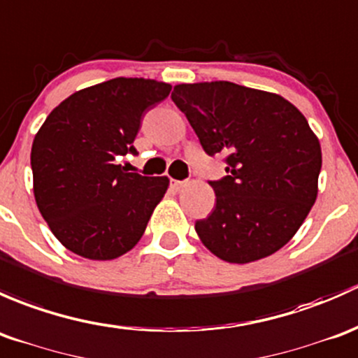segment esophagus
Returning <instances> with one entry per match:
<instances>
[{"label": "esophagus", "mask_w": 358, "mask_h": 358, "mask_svg": "<svg viewBox=\"0 0 358 358\" xmlns=\"http://www.w3.org/2000/svg\"><path fill=\"white\" fill-rule=\"evenodd\" d=\"M171 184H172V187H174L176 191H180V189H182V187L187 186L186 180H176V179H172Z\"/></svg>", "instance_id": "obj_1"}]
</instances>
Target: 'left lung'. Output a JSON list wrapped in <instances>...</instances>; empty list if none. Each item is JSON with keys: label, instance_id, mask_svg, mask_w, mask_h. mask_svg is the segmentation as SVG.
I'll return each instance as SVG.
<instances>
[{"label": "left lung", "instance_id": "8db88e82", "mask_svg": "<svg viewBox=\"0 0 358 358\" xmlns=\"http://www.w3.org/2000/svg\"><path fill=\"white\" fill-rule=\"evenodd\" d=\"M172 101L227 176L210 180L215 206L194 229L220 260L250 264L281 250L319 191L320 143L288 99L227 80L178 84Z\"/></svg>", "mask_w": 358, "mask_h": 358}]
</instances>
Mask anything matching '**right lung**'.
<instances>
[{"label": "right lung", "instance_id": "obj_1", "mask_svg": "<svg viewBox=\"0 0 358 358\" xmlns=\"http://www.w3.org/2000/svg\"><path fill=\"white\" fill-rule=\"evenodd\" d=\"M171 90L143 77L105 80L70 94L36 134V203L55 238L76 255L113 260L141 239L169 178L125 172L113 160L136 153L143 115Z\"/></svg>", "mask_w": 358, "mask_h": 358}]
</instances>
